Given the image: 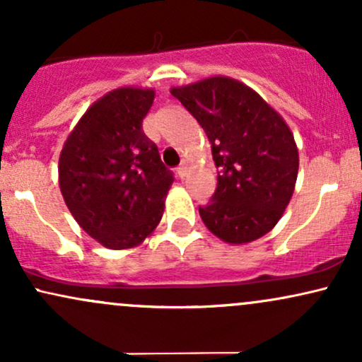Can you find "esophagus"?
<instances>
[{
  "mask_svg": "<svg viewBox=\"0 0 362 362\" xmlns=\"http://www.w3.org/2000/svg\"><path fill=\"white\" fill-rule=\"evenodd\" d=\"M177 175L180 177V178H184V177L187 175V168L184 167V165H182V167H178V168H177Z\"/></svg>",
  "mask_w": 362,
  "mask_h": 362,
  "instance_id": "esophagus-1",
  "label": "esophagus"
}]
</instances>
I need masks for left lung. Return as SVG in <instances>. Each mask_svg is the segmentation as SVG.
Wrapping results in <instances>:
<instances>
[{
    "label": "left lung",
    "instance_id": "left-lung-1",
    "mask_svg": "<svg viewBox=\"0 0 362 362\" xmlns=\"http://www.w3.org/2000/svg\"><path fill=\"white\" fill-rule=\"evenodd\" d=\"M172 95L204 129L218 168L216 192L199 207L207 230L235 245L269 233L289 204L300 167L288 124L233 78H207Z\"/></svg>",
    "mask_w": 362,
    "mask_h": 362
}]
</instances>
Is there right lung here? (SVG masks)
<instances>
[{
  "label": "right lung",
  "instance_id": "obj_1",
  "mask_svg": "<svg viewBox=\"0 0 362 362\" xmlns=\"http://www.w3.org/2000/svg\"><path fill=\"white\" fill-rule=\"evenodd\" d=\"M155 91L117 88L97 100L59 156V187L73 218L110 250L136 247L160 223L173 173L143 132Z\"/></svg>",
  "mask_w": 362,
  "mask_h": 362
}]
</instances>
